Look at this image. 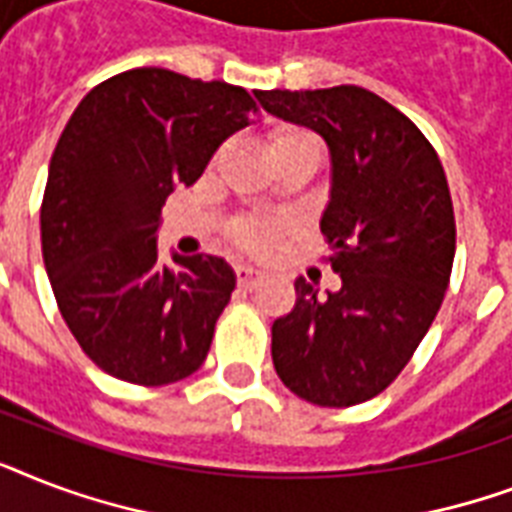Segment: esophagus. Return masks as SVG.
Returning <instances> with one entry per match:
<instances>
[{
	"instance_id": "obj_1",
	"label": "esophagus",
	"mask_w": 512,
	"mask_h": 512,
	"mask_svg": "<svg viewBox=\"0 0 512 512\" xmlns=\"http://www.w3.org/2000/svg\"><path fill=\"white\" fill-rule=\"evenodd\" d=\"M236 279H239V287L255 289L265 279V273L260 268H252V265H239L236 268Z\"/></svg>"
}]
</instances>
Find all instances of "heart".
Instances as JSON below:
<instances>
[{
    "label": "heart",
    "instance_id": "1",
    "mask_svg": "<svg viewBox=\"0 0 512 512\" xmlns=\"http://www.w3.org/2000/svg\"><path fill=\"white\" fill-rule=\"evenodd\" d=\"M305 140H313L308 132H284L279 138L273 140V151L276 148H284V146H292V143H305ZM236 239H239L241 247L247 249H255V252H263V249L271 247V228L260 220H241L236 225Z\"/></svg>",
    "mask_w": 512,
    "mask_h": 512
}]
</instances>
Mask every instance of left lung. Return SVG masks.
I'll use <instances>...</instances> for the list:
<instances>
[{
	"label": "left lung",
	"mask_w": 512,
	"mask_h": 512,
	"mask_svg": "<svg viewBox=\"0 0 512 512\" xmlns=\"http://www.w3.org/2000/svg\"><path fill=\"white\" fill-rule=\"evenodd\" d=\"M255 98L327 143L321 233L340 273L324 295L297 276L295 308L273 321V366L311 404H361L396 380L444 303L454 263L444 167L412 119L356 84Z\"/></svg>",
	"instance_id": "8db88e82"
}]
</instances>
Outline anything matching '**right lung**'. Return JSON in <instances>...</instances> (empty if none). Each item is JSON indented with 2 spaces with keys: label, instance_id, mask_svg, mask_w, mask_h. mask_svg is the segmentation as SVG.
Instances as JSON below:
<instances>
[{
  "label": "right lung",
  "instance_id": "obj_1",
  "mask_svg": "<svg viewBox=\"0 0 512 512\" xmlns=\"http://www.w3.org/2000/svg\"><path fill=\"white\" fill-rule=\"evenodd\" d=\"M255 116L244 87L132 68L68 119L39 215L44 268L71 335L116 380L170 385L204 364L236 273L215 255L162 265L156 233L167 196Z\"/></svg>",
  "mask_w": 512,
  "mask_h": 512
}]
</instances>
